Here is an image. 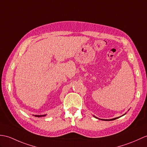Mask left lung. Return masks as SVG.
<instances>
[{
  "mask_svg": "<svg viewBox=\"0 0 147 147\" xmlns=\"http://www.w3.org/2000/svg\"><path fill=\"white\" fill-rule=\"evenodd\" d=\"M126 113H125L123 115H125ZM94 117H95L96 118H98L97 117H95V116H93ZM120 118V117H117V118H112V119H107V120H106V119H100V118H98V119H99V120H105V121H112V120H116V119H117V118Z\"/></svg>",
  "mask_w": 147,
  "mask_h": 147,
  "instance_id": "1",
  "label": "left lung"
}]
</instances>
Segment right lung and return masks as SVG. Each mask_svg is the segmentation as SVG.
Listing matches in <instances>:
<instances>
[{
    "instance_id": "right-lung-1",
    "label": "right lung",
    "mask_w": 147,
    "mask_h": 147,
    "mask_svg": "<svg viewBox=\"0 0 147 147\" xmlns=\"http://www.w3.org/2000/svg\"><path fill=\"white\" fill-rule=\"evenodd\" d=\"M47 115H33V116H34V117H38V118H39V117H45V116H46Z\"/></svg>"
}]
</instances>
